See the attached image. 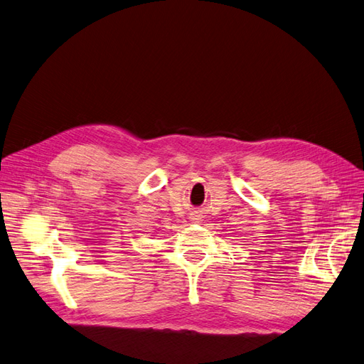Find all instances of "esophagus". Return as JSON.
I'll list each match as a JSON object with an SVG mask.
<instances>
[{
	"label": "esophagus",
	"mask_w": 364,
	"mask_h": 364,
	"mask_svg": "<svg viewBox=\"0 0 364 364\" xmlns=\"http://www.w3.org/2000/svg\"><path fill=\"white\" fill-rule=\"evenodd\" d=\"M191 220H194V222H199V220H200V217L199 215H194Z\"/></svg>",
	"instance_id": "34e87169"
}]
</instances>
